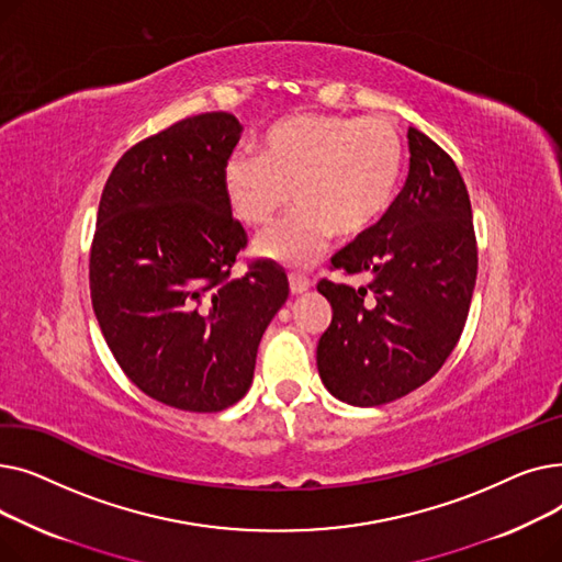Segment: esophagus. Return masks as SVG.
I'll list each match as a JSON object with an SVG mask.
<instances>
[{"instance_id":"1","label":"esophagus","mask_w":562,"mask_h":562,"mask_svg":"<svg viewBox=\"0 0 562 562\" xmlns=\"http://www.w3.org/2000/svg\"><path fill=\"white\" fill-rule=\"evenodd\" d=\"M310 286H312V282H310L307 276H303V273H289V289H291V293H303Z\"/></svg>"}]
</instances>
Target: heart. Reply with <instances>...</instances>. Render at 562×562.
<instances>
[{
	"mask_svg": "<svg viewBox=\"0 0 562 562\" xmlns=\"http://www.w3.org/2000/svg\"><path fill=\"white\" fill-rule=\"evenodd\" d=\"M403 138L385 117L299 113L261 134L259 157L234 150L223 164L232 214L255 232L269 229L293 191L299 210L259 250L293 269L326 252L333 234L352 239L371 229L396 193Z\"/></svg>",
	"mask_w": 562,
	"mask_h": 562,
	"instance_id": "obj_1",
	"label": "heart"
}]
</instances>
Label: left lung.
<instances>
[{
    "label": "left lung",
    "instance_id": "left-lung-1",
    "mask_svg": "<svg viewBox=\"0 0 562 562\" xmlns=\"http://www.w3.org/2000/svg\"><path fill=\"white\" fill-rule=\"evenodd\" d=\"M409 172L382 218L330 259L323 278L333 321L316 346L323 385L344 403H392L428 382L456 348L476 284L471 202L456 161L409 127Z\"/></svg>",
    "mask_w": 562,
    "mask_h": 562
}]
</instances>
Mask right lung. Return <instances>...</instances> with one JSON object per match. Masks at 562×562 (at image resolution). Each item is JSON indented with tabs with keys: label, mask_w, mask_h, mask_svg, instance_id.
I'll return each instance as SVG.
<instances>
[{
	"label": "right lung",
	"mask_w": 562,
	"mask_h": 562,
	"mask_svg": "<svg viewBox=\"0 0 562 562\" xmlns=\"http://www.w3.org/2000/svg\"><path fill=\"white\" fill-rule=\"evenodd\" d=\"M239 136L225 111L175 123L130 147L100 200L88 259L100 330L134 385L177 409L244 398L261 335L289 296L271 261L232 278L248 234L221 175Z\"/></svg>",
	"instance_id": "add662e5"
}]
</instances>
